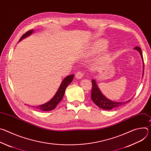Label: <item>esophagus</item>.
Returning <instances> with one entry per match:
<instances>
[{
	"mask_svg": "<svg viewBox=\"0 0 151 151\" xmlns=\"http://www.w3.org/2000/svg\"><path fill=\"white\" fill-rule=\"evenodd\" d=\"M83 73H82V72H81V71L78 72L76 73V75H75L76 78H78V79H81V78H82V76H83Z\"/></svg>",
	"mask_w": 151,
	"mask_h": 151,
	"instance_id": "esophagus-1",
	"label": "esophagus"
}]
</instances>
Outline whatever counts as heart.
I'll return each mask as SVG.
<instances>
[{"mask_svg": "<svg viewBox=\"0 0 151 151\" xmlns=\"http://www.w3.org/2000/svg\"><path fill=\"white\" fill-rule=\"evenodd\" d=\"M106 48V45L102 42H98L95 44L91 50L90 51V54H94L98 52L103 50Z\"/></svg>", "mask_w": 151, "mask_h": 151, "instance_id": "heart-1", "label": "heart"}]
</instances>
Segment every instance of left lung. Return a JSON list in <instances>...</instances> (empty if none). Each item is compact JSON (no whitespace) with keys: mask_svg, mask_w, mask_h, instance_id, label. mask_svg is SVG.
<instances>
[{"mask_svg":"<svg viewBox=\"0 0 151 151\" xmlns=\"http://www.w3.org/2000/svg\"><path fill=\"white\" fill-rule=\"evenodd\" d=\"M134 49L139 52V53L141 55V57L142 58V60L143 61L141 49L138 47H135ZM143 64H144V63H143ZM143 66H144V65H143ZM91 82H92V85H93V88L91 89V99L93 101V102L101 109H103L104 110H111L113 108H115V107L120 106L122 104H125V103L129 102L131 100H129L128 101H123V102H116V101H112L108 99H107L102 94V93L100 91L99 88L98 87L95 79H93L91 81Z\"/></svg>","mask_w":151,"mask_h":151,"instance_id":"obj_1","label":"left lung"}]
</instances>
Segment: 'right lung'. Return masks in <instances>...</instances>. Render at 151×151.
<instances>
[{
  "instance_id": "right-lung-1",
  "label": "right lung",
  "mask_w": 151,
  "mask_h": 151,
  "mask_svg": "<svg viewBox=\"0 0 151 151\" xmlns=\"http://www.w3.org/2000/svg\"><path fill=\"white\" fill-rule=\"evenodd\" d=\"M33 30H31L27 32L26 33H24L22 36V37L20 38L19 41L21 40H22L23 38L26 37L30 35L33 33ZM73 77H74L73 75H70L64 78V80L62 81L58 91H57L55 95L53 97V98L50 101H48L47 103L44 104H41L38 106H36V108L43 111H52L55 108V107L57 106V105L62 100L63 96L64 94V92H65V90L67 87L69 85V83H71V82L73 79Z\"/></svg>"
}]
</instances>
